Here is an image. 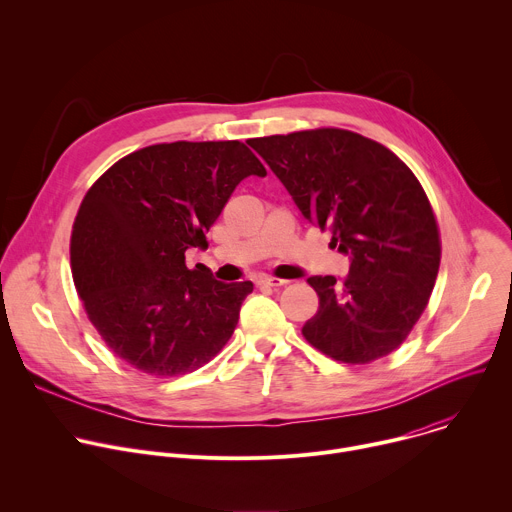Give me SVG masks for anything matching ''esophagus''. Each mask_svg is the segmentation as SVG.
<instances>
[{"mask_svg":"<svg viewBox=\"0 0 512 512\" xmlns=\"http://www.w3.org/2000/svg\"><path fill=\"white\" fill-rule=\"evenodd\" d=\"M257 283H259V285H267V287H281V285H285L287 281H285V279H279V277H269V275H265V277H259Z\"/></svg>","mask_w":512,"mask_h":512,"instance_id":"34e87169","label":"esophagus"}]
</instances>
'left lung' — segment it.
<instances>
[{
	"instance_id": "1",
	"label": "left lung",
	"mask_w": 512,
	"mask_h": 512,
	"mask_svg": "<svg viewBox=\"0 0 512 512\" xmlns=\"http://www.w3.org/2000/svg\"><path fill=\"white\" fill-rule=\"evenodd\" d=\"M304 218L348 255L350 269L312 275L320 308L302 332L334 360L393 352L425 310L440 269V233L413 172L385 145L346 129L247 141Z\"/></svg>"
}]
</instances>
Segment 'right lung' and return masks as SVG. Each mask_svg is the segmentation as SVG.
Returning <instances> with one entry per match:
<instances>
[{"label": "right lung", "instance_id": "add662e5", "mask_svg": "<svg viewBox=\"0 0 512 512\" xmlns=\"http://www.w3.org/2000/svg\"><path fill=\"white\" fill-rule=\"evenodd\" d=\"M247 176H267L241 141H174L133 152L87 192L70 269L107 346L154 377L192 373L235 332L251 281L223 283L186 251Z\"/></svg>", "mask_w": 512, "mask_h": 512}]
</instances>
